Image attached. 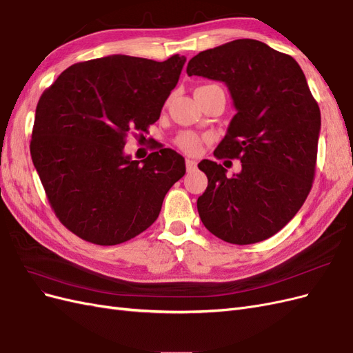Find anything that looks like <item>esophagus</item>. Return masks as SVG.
Returning <instances> with one entry per match:
<instances>
[{
    "instance_id": "34e87169",
    "label": "esophagus",
    "mask_w": 353,
    "mask_h": 353,
    "mask_svg": "<svg viewBox=\"0 0 353 353\" xmlns=\"http://www.w3.org/2000/svg\"><path fill=\"white\" fill-rule=\"evenodd\" d=\"M185 168H187L188 172H191V170H194L197 168V162L193 159H187L185 160Z\"/></svg>"
}]
</instances>
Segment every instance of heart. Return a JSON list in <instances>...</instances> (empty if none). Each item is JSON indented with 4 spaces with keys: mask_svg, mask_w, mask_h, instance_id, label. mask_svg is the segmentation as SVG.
<instances>
[{
    "mask_svg": "<svg viewBox=\"0 0 353 353\" xmlns=\"http://www.w3.org/2000/svg\"><path fill=\"white\" fill-rule=\"evenodd\" d=\"M176 145L187 154H197L201 150V137L194 132H183L176 137Z\"/></svg>",
    "mask_w": 353,
    "mask_h": 353,
    "instance_id": "heart-1",
    "label": "heart"
}]
</instances>
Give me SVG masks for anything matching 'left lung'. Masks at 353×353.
<instances>
[{"instance_id":"8db88e82","label":"left lung","mask_w":353,"mask_h":353,"mask_svg":"<svg viewBox=\"0 0 353 353\" xmlns=\"http://www.w3.org/2000/svg\"><path fill=\"white\" fill-rule=\"evenodd\" d=\"M188 77L221 81L237 113L215 157L240 159L241 170L201 160L208 188L197 199L200 219L232 244L272 237L299 212L312 187L321 113L305 74L288 54L256 39H236L199 52Z\"/></svg>"}]
</instances>
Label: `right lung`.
Here are the masks:
<instances>
[{
  "label": "right lung",
  "instance_id": "right-lung-1",
  "mask_svg": "<svg viewBox=\"0 0 353 353\" xmlns=\"http://www.w3.org/2000/svg\"><path fill=\"white\" fill-rule=\"evenodd\" d=\"M185 57L165 61L113 54L77 63L42 92L32 162L60 222L85 241L121 244L157 219L185 174V160L157 147L132 160L131 131L147 132L179 79Z\"/></svg>",
  "mask_w": 353,
  "mask_h": 353
}]
</instances>
